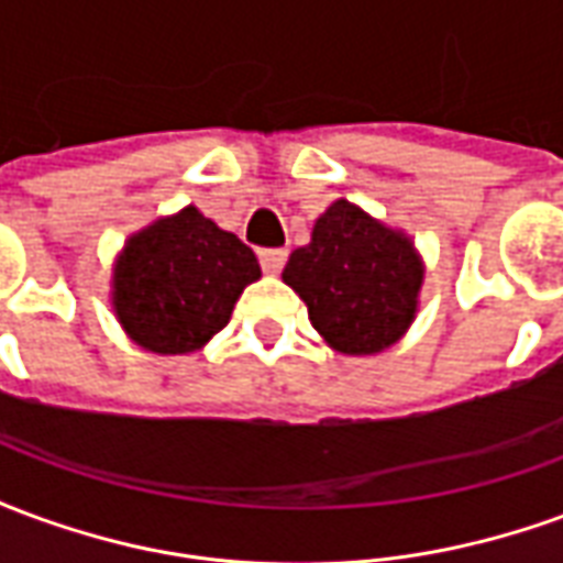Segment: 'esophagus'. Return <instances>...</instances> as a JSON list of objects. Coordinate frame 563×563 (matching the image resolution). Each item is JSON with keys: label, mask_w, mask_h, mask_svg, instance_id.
Segmentation results:
<instances>
[{"label": "esophagus", "mask_w": 563, "mask_h": 563, "mask_svg": "<svg viewBox=\"0 0 563 563\" xmlns=\"http://www.w3.org/2000/svg\"><path fill=\"white\" fill-rule=\"evenodd\" d=\"M286 250H262L258 253V262H262V271L265 274H280V268L286 265Z\"/></svg>", "instance_id": "obj_1"}]
</instances>
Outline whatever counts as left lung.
I'll list each match as a JSON object with an SVG mask.
<instances>
[{"instance_id":"8db88e82","label":"left lung","mask_w":563,"mask_h":563,"mask_svg":"<svg viewBox=\"0 0 563 563\" xmlns=\"http://www.w3.org/2000/svg\"><path fill=\"white\" fill-rule=\"evenodd\" d=\"M283 280L301 295L313 329L346 355L386 350L413 322L422 262L401 232H391L350 201H334L298 246Z\"/></svg>"}]
</instances>
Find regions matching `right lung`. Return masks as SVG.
Returning a JSON list of instances; mask_svg holds the SVG:
<instances>
[{
  "instance_id": "obj_1",
  "label": "right lung",
  "mask_w": 563,
  "mask_h": 563,
  "mask_svg": "<svg viewBox=\"0 0 563 563\" xmlns=\"http://www.w3.org/2000/svg\"><path fill=\"white\" fill-rule=\"evenodd\" d=\"M258 277L256 253L241 238L184 208L126 244L114 274L117 317L150 353H192L225 329Z\"/></svg>"
}]
</instances>
